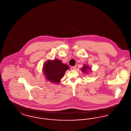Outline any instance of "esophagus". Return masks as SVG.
<instances>
[{
  "label": "esophagus",
  "instance_id": "esophagus-1",
  "mask_svg": "<svg viewBox=\"0 0 131 131\" xmlns=\"http://www.w3.org/2000/svg\"><path fill=\"white\" fill-rule=\"evenodd\" d=\"M75 67H74V66H72V67H71V70H75Z\"/></svg>",
  "mask_w": 131,
  "mask_h": 131
}]
</instances>
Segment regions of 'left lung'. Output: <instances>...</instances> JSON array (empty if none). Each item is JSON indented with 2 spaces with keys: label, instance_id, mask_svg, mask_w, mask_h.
<instances>
[{
  "label": "left lung",
  "instance_id": "8db88e82",
  "mask_svg": "<svg viewBox=\"0 0 131 131\" xmlns=\"http://www.w3.org/2000/svg\"><path fill=\"white\" fill-rule=\"evenodd\" d=\"M90 68V67H89L88 66H83L82 68V70H81V71H82V72H85V73H87V71H88V69H89Z\"/></svg>",
  "mask_w": 131,
  "mask_h": 131
}]
</instances>
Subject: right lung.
Here are the masks:
<instances>
[{
    "label": "right lung",
    "instance_id": "add662e5",
    "mask_svg": "<svg viewBox=\"0 0 131 131\" xmlns=\"http://www.w3.org/2000/svg\"><path fill=\"white\" fill-rule=\"evenodd\" d=\"M69 68L68 66L62 63L61 60L55 59L53 61L48 60L45 63L43 71L48 80L52 82L59 83Z\"/></svg>",
    "mask_w": 131,
    "mask_h": 131
}]
</instances>
